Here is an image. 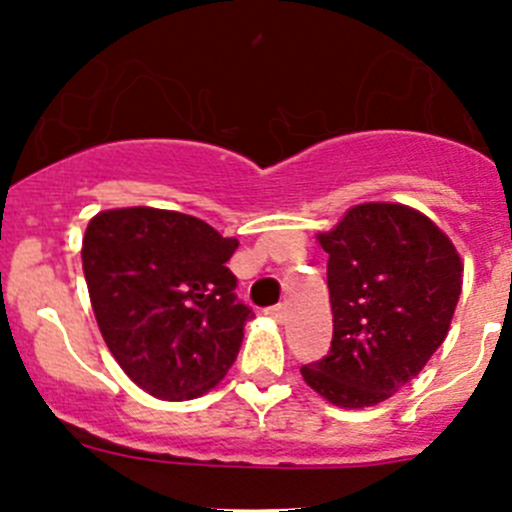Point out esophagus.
I'll return each mask as SVG.
<instances>
[{
    "instance_id": "34e87169",
    "label": "esophagus",
    "mask_w": 512,
    "mask_h": 512,
    "mask_svg": "<svg viewBox=\"0 0 512 512\" xmlns=\"http://www.w3.org/2000/svg\"><path fill=\"white\" fill-rule=\"evenodd\" d=\"M267 314H270V317L275 319V322L285 324L287 317H289V309H287V304H277V307H272Z\"/></svg>"
}]
</instances>
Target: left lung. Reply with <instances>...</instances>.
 <instances>
[{"mask_svg":"<svg viewBox=\"0 0 512 512\" xmlns=\"http://www.w3.org/2000/svg\"><path fill=\"white\" fill-rule=\"evenodd\" d=\"M329 255L332 349L302 366L309 389L339 409L394 396L451 329L463 262L451 237L401 203H361L317 235Z\"/></svg>","mask_w":512,"mask_h":512,"instance_id":"obj_1","label":"left lung"}]
</instances>
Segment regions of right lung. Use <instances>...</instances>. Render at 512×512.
Wrapping results in <instances>:
<instances>
[{
  "label": "right lung",
  "mask_w": 512,
  "mask_h": 512,
  "mask_svg": "<svg viewBox=\"0 0 512 512\" xmlns=\"http://www.w3.org/2000/svg\"><path fill=\"white\" fill-rule=\"evenodd\" d=\"M240 242L193 215L101 210L81 247L98 329L128 379L163 401L198 399L223 381L250 309L225 262Z\"/></svg>",
  "instance_id": "add662e5"
}]
</instances>
